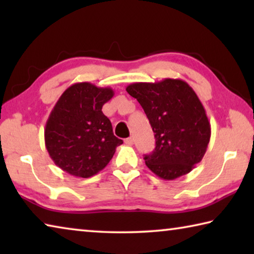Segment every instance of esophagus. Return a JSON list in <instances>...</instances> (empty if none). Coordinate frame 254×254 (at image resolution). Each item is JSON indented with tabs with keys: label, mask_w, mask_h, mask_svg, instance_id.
Listing matches in <instances>:
<instances>
[{
	"label": "esophagus",
	"mask_w": 254,
	"mask_h": 254,
	"mask_svg": "<svg viewBox=\"0 0 254 254\" xmlns=\"http://www.w3.org/2000/svg\"><path fill=\"white\" fill-rule=\"evenodd\" d=\"M124 142H126L127 145H132L134 143V139H133V137H127V139L124 140Z\"/></svg>",
	"instance_id": "1"
}]
</instances>
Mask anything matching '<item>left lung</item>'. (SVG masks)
Listing matches in <instances>:
<instances>
[{
    "mask_svg": "<svg viewBox=\"0 0 254 254\" xmlns=\"http://www.w3.org/2000/svg\"><path fill=\"white\" fill-rule=\"evenodd\" d=\"M127 92L142 106L156 137L144 157L154 175L174 180L195 168L207 150L210 124L197 94L183 79L132 83Z\"/></svg>",
    "mask_w": 254,
    "mask_h": 254,
    "instance_id": "8db88e82",
    "label": "left lung"
}]
</instances>
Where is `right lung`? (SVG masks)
I'll use <instances>...</instances> for the list:
<instances>
[{"instance_id": "add662e5", "label": "right lung", "mask_w": 254, "mask_h": 254, "mask_svg": "<svg viewBox=\"0 0 254 254\" xmlns=\"http://www.w3.org/2000/svg\"><path fill=\"white\" fill-rule=\"evenodd\" d=\"M114 96L111 87L83 81L62 94L47 120L45 144L56 166L88 178L107 166L123 141L113 134L102 107Z\"/></svg>"}]
</instances>
